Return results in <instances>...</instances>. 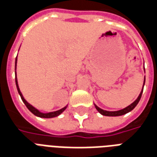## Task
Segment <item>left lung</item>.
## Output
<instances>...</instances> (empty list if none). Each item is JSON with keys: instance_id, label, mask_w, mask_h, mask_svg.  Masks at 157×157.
Returning <instances> with one entry per match:
<instances>
[{"instance_id": "8db88e82", "label": "left lung", "mask_w": 157, "mask_h": 157, "mask_svg": "<svg viewBox=\"0 0 157 157\" xmlns=\"http://www.w3.org/2000/svg\"><path fill=\"white\" fill-rule=\"evenodd\" d=\"M145 77L144 79V85H145ZM143 88H144V86H143ZM143 88H142V91L140 92V94L139 95L138 98L135 100V102L131 103L130 105H128V107H126L125 109H121V110H118V111H106V110H103V109H101L100 108H98V106L95 105L96 107V109L101 114L104 116H121V115H124L125 113H127L130 112L131 110L135 109L136 105L138 104V102H140V100L141 98V96H142V92H143Z\"/></svg>"}]
</instances>
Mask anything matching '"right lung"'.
Segmentation results:
<instances>
[{
  "instance_id": "obj_1",
  "label": "right lung",
  "mask_w": 157,
  "mask_h": 157,
  "mask_svg": "<svg viewBox=\"0 0 157 157\" xmlns=\"http://www.w3.org/2000/svg\"><path fill=\"white\" fill-rule=\"evenodd\" d=\"M17 58H16V61H15V80H16V85H17V91H18V93L20 94V96H21V98H22V102H24V104L26 105V107L29 109V110L30 111L31 113H33L34 115L38 116V117H40V118H54V117H56V116L59 115L61 113H63L64 111L65 110V109H66V107H65V108H63V109H59V110H58V111H55V112H51V113H41L39 112L38 109H36L35 108H33L32 105H30L29 102L26 101L25 99H24V98L22 97V93H21V92H20V89H19L18 87V84H17V75H16V65H17Z\"/></svg>"
}]
</instances>
